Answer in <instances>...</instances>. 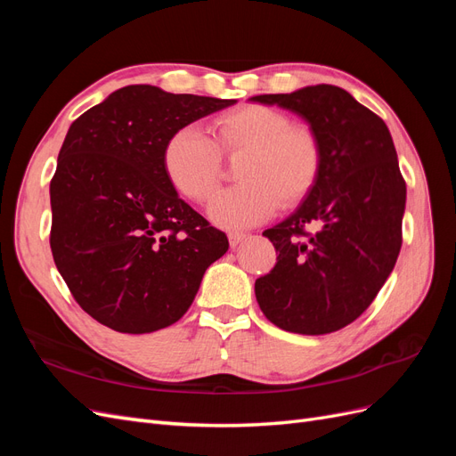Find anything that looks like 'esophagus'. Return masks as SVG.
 Listing matches in <instances>:
<instances>
[{
    "label": "esophagus",
    "instance_id": "obj_1",
    "mask_svg": "<svg viewBox=\"0 0 456 456\" xmlns=\"http://www.w3.org/2000/svg\"><path fill=\"white\" fill-rule=\"evenodd\" d=\"M228 240H230L232 247H236L238 243H241L245 240V233L243 232H230L228 233Z\"/></svg>",
    "mask_w": 456,
    "mask_h": 456
}]
</instances>
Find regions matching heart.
I'll return each instance as SVG.
<instances>
[{
  "label": "heart",
  "instance_id": "heart-1",
  "mask_svg": "<svg viewBox=\"0 0 456 456\" xmlns=\"http://www.w3.org/2000/svg\"><path fill=\"white\" fill-rule=\"evenodd\" d=\"M223 156H241L236 167L241 183L218 191L209 205L211 220L223 228L258 224L278 205L293 209L308 200L323 169L317 133L265 104L220 114L213 139L196 126L176 129L163 146L161 165L178 194L205 203L223 178Z\"/></svg>",
  "mask_w": 456,
  "mask_h": 456
}]
</instances>
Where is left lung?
Masks as SVG:
<instances>
[{
	"label": "left lung",
	"mask_w": 456,
	"mask_h": 456,
	"mask_svg": "<svg viewBox=\"0 0 456 456\" xmlns=\"http://www.w3.org/2000/svg\"><path fill=\"white\" fill-rule=\"evenodd\" d=\"M251 101L293 110L323 146L322 176L308 200L262 232L278 262L255 281L256 302L289 333H333L370 306L402 249L407 188L394 141L375 112L335 86Z\"/></svg>",
	"instance_id": "obj_1"
}]
</instances>
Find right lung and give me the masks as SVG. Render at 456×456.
<instances>
[{"label":"right lung","instance_id":"1","mask_svg":"<svg viewBox=\"0 0 456 456\" xmlns=\"http://www.w3.org/2000/svg\"><path fill=\"white\" fill-rule=\"evenodd\" d=\"M233 101L127 86L68 129L51 178V251L93 320L142 335L181 320L224 232L176 196L161 151L169 136Z\"/></svg>","mask_w":456,"mask_h":456}]
</instances>
